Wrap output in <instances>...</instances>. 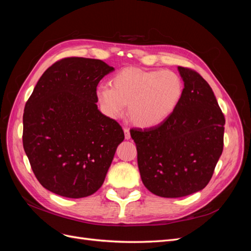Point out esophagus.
Segmentation results:
<instances>
[{"label":"esophagus","mask_w":251,"mask_h":251,"mask_svg":"<svg viewBox=\"0 0 251 251\" xmlns=\"http://www.w3.org/2000/svg\"><path fill=\"white\" fill-rule=\"evenodd\" d=\"M124 132H125V137L126 139H130L131 138V134H130V130L128 128H124Z\"/></svg>","instance_id":"1"}]
</instances>
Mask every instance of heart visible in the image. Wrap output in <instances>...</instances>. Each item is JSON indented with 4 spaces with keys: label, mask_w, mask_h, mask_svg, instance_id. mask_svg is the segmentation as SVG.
Returning <instances> with one entry per match:
<instances>
[{
    "label": "heart",
    "mask_w": 251,
    "mask_h": 251,
    "mask_svg": "<svg viewBox=\"0 0 251 251\" xmlns=\"http://www.w3.org/2000/svg\"><path fill=\"white\" fill-rule=\"evenodd\" d=\"M183 82L168 70L144 71L126 68L112 78V87L100 85L96 98L101 112L111 119L128 115L140 127H154L169 119L183 96Z\"/></svg>",
    "instance_id": "heart-1"
}]
</instances>
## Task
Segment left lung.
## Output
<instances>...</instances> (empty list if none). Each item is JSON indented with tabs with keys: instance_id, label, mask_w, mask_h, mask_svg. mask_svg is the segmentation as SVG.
<instances>
[{
	"instance_id": "8db88e82",
	"label": "left lung",
	"mask_w": 251,
	"mask_h": 251,
	"mask_svg": "<svg viewBox=\"0 0 251 251\" xmlns=\"http://www.w3.org/2000/svg\"><path fill=\"white\" fill-rule=\"evenodd\" d=\"M184 82L178 108L164 123L131 130L142 183L163 198H180L208 184L223 151L225 118L200 74L178 67Z\"/></svg>"
}]
</instances>
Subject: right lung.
Returning <instances> with one entry per match:
<instances>
[{
	"mask_svg": "<svg viewBox=\"0 0 251 251\" xmlns=\"http://www.w3.org/2000/svg\"><path fill=\"white\" fill-rule=\"evenodd\" d=\"M114 68L100 59L68 57L44 72L26 102L23 146L40 183L66 198L102 185L123 128L98 110L96 88Z\"/></svg>",
	"mask_w": 251,
	"mask_h": 251,
	"instance_id": "right-lung-1",
	"label": "right lung"
}]
</instances>
